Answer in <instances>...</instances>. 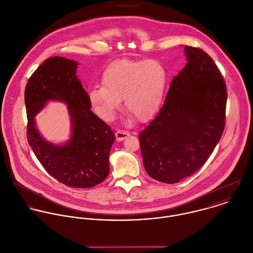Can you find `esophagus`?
I'll return each mask as SVG.
<instances>
[{"label":"esophagus","mask_w":253,"mask_h":253,"mask_svg":"<svg viewBox=\"0 0 253 253\" xmlns=\"http://www.w3.org/2000/svg\"><path fill=\"white\" fill-rule=\"evenodd\" d=\"M129 134L130 133L128 131H125V130H122V129H117V131H116V138H117V140L121 141V140L126 138Z\"/></svg>","instance_id":"esophagus-1"}]
</instances>
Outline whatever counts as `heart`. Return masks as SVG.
<instances>
[{"mask_svg":"<svg viewBox=\"0 0 253 253\" xmlns=\"http://www.w3.org/2000/svg\"><path fill=\"white\" fill-rule=\"evenodd\" d=\"M167 78L165 67L157 60H116L104 70L102 86L89 91V100L98 116L111 121L124 99L126 111L145 122L159 111Z\"/></svg>","mask_w":253,"mask_h":253,"instance_id":"b5f03b06","label":"heart"}]
</instances>
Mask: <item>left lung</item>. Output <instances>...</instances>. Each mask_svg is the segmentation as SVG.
I'll return each mask as SVG.
<instances>
[{
	"label": "left lung",
	"instance_id": "obj_1",
	"mask_svg": "<svg viewBox=\"0 0 253 253\" xmlns=\"http://www.w3.org/2000/svg\"><path fill=\"white\" fill-rule=\"evenodd\" d=\"M187 64L170 84L164 105L140 132L147 174L173 184L198 171L219 141L225 126L226 85L201 48L185 46Z\"/></svg>",
	"mask_w": 253,
	"mask_h": 253
}]
</instances>
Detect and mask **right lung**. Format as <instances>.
I'll use <instances>...</instances> for the list:
<instances>
[{"label":"right lung","mask_w":253,"mask_h":253,"mask_svg":"<svg viewBox=\"0 0 253 253\" xmlns=\"http://www.w3.org/2000/svg\"><path fill=\"white\" fill-rule=\"evenodd\" d=\"M78 63L64 57L46 59L30 77L25 91L27 137L46 172L72 188H91L109 175V155L116 139L111 127L90 109L89 95L76 70ZM50 99L65 101L73 136L64 146L45 142L35 127L34 116Z\"/></svg>","instance_id":"obj_1"}]
</instances>
